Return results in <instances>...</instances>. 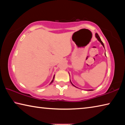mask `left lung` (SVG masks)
Returning a JSON list of instances; mask_svg holds the SVG:
<instances>
[{
  "mask_svg": "<svg viewBox=\"0 0 125 125\" xmlns=\"http://www.w3.org/2000/svg\"><path fill=\"white\" fill-rule=\"evenodd\" d=\"M95 37H96V39H98V41H99V42H100V43H101V45H102L103 46V47H104V43H103V42H102V41H101V39H100V37H99V36L98 35V33H95ZM105 56H106V54H105ZM70 81H71V80H70ZM72 85H73V86H74V85H73V84H72Z\"/></svg>",
  "mask_w": 125,
  "mask_h": 125,
  "instance_id": "8db88e82",
  "label": "left lung"
}]
</instances>
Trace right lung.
Returning <instances> with one entry per match:
<instances>
[{
  "label": "right lung",
  "mask_w": 125,
  "mask_h": 125,
  "mask_svg": "<svg viewBox=\"0 0 125 125\" xmlns=\"http://www.w3.org/2000/svg\"><path fill=\"white\" fill-rule=\"evenodd\" d=\"M54 77H53V80H52V82H51V83H52V82H53V79H54Z\"/></svg>",
  "instance_id": "1"
}]
</instances>
